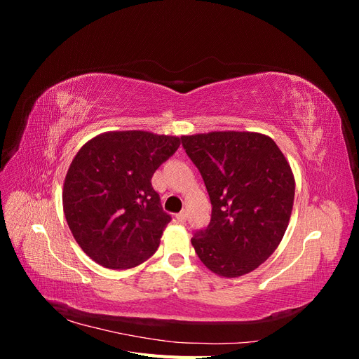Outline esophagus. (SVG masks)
<instances>
[{
    "instance_id": "obj_1",
    "label": "esophagus",
    "mask_w": 359,
    "mask_h": 359,
    "mask_svg": "<svg viewBox=\"0 0 359 359\" xmlns=\"http://www.w3.org/2000/svg\"><path fill=\"white\" fill-rule=\"evenodd\" d=\"M177 220L180 222V223H184L187 220V212L186 211H182V212H180L178 215H177Z\"/></svg>"
}]
</instances>
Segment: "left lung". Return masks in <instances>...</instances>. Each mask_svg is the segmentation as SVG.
<instances>
[{"mask_svg":"<svg viewBox=\"0 0 359 359\" xmlns=\"http://www.w3.org/2000/svg\"><path fill=\"white\" fill-rule=\"evenodd\" d=\"M199 169L212 212L191 238L201 262L214 274L252 273L276 252L287 229L295 178L285 154L257 132H210L181 136Z\"/></svg>","mask_w":359,"mask_h":359,"instance_id":"1","label":"left lung"}]
</instances>
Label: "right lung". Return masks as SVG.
Segmentation results:
<instances>
[{
    "label": "right lung",
    "mask_w": 359,
    "mask_h": 359,
    "mask_svg": "<svg viewBox=\"0 0 359 359\" xmlns=\"http://www.w3.org/2000/svg\"><path fill=\"white\" fill-rule=\"evenodd\" d=\"M181 144L144 130L104 132L82 145L62 187V210L86 256L109 269L135 268L156 253L170 215L151 186Z\"/></svg>",
    "instance_id": "obj_1"
}]
</instances>
